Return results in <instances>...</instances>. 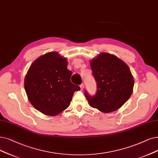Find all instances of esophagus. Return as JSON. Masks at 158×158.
<instances>
[{
  "mask_svg": "<svg viewBox=\"0 0 158 158\" xmlns=\"http://www.w3.org/2000/svg\"><path fill=\"white\" fill-rule=\"evenodd\" d=\"M80 88H81V89L82 90L84 88V84H81L80 85Z\"/></svg>",
  "mask_w": 158,
  "mask_h": 158,
  "instance_id": "obj_1",
  "label": "esophagus"
}]
</instances>
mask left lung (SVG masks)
Wrapping results in <instances>:
<instances>
[{
    "label": "left lung",
    "instance_id": "obj_1",
    "mask_svg": "<svg viewBox=\"0 0 158 158\" xmlns=\"http://www.w3.org/2000/svg\"><path fill=\"white\" fill-rule=\"evenodd\" d=\"M90 65L97 83L93 96L85 90L84 95L89 105L104 113L118 110L129 99L134 81L128 65L115 56L102 53Z\"/></svg>",
    "mask_w": 158,
    "mask_h": 158
}]
</instances>
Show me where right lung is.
Wrapping results in <instances>:
<instances>
[{
  "mask_svg": "<svg viewBox=\"0 0 158 158\" xmlns=\"http://www.w3.org/2000/svg\"><path fill=\"white\" fill-rule=\"evenodd\" d=\"M67 59L51 52L37 58L24 79V89L34 108L47 115L54 116L67 109L73 94L80 89L71 83V71Z\"/></svg>",
  "mask_w": 158,
  "mask_h": 158,
  "instance_id": "right-lung-1",
  "label": "right lung"
}]
</instances>
